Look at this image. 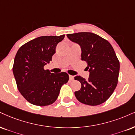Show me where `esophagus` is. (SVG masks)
<instances>
[{
  "label": "esophagus",
  "mask_w": 135,
  "mask_h": 135,
  "mask_svg": "<svg viewBox=\"0 0 135 135\" xmlns=\"http://www.w3.org/2000/svg\"><path fill=\"white\" fill-rule=\"evenodd\" d=\"M69 79H70V81H73V80H74V76L69 75Z\"/></svg>",
  "instance_id": "1"
}]
</instances>
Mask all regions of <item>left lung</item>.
I'll return each mask as SVG.
<instances>
[{"label":"left lung","mask_w":135,"mask_h":135,"mask_svg":"<svg viewBox=\"0 0 135 135\" xmlns=\"http://www.w3.org/2000/svg\"><path fill=\"white\" fill-rule=\"evenodd\" d=\"M73 42L81 49V60L88 64L89 77H74L81 84L80 90L75 91L79 102L90 106L104 103L110 97L117 86L119 62L110 43L92 32L67 34Z\"/></svg>","instance_id":"left-lung-1"}]
</instances>
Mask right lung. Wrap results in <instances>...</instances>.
Segmentation results:
<instances>
[{"instance_id": "obj_1", "label": "right lung", "mask_w": 135, "mask_h": 135, "mask_svg": "<svg viewBox=\"0 0 135 135\" xmlns=\"http://www.w3.org/2000/svg\"><path fill=\"white\" fill-rule=\"evenodd\" d=\"M64 36H41L22 45L17 52L12 68L17 86L31 104L40 106L52 104L62 86L69 80L66 73L54 74L44 69L52 61L56 46Z\"/></svg>"}]
</instances>
